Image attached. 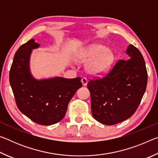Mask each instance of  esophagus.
<instances>
[{
    "label": "esophagus",
    "instance_id": "esophagus-1",
    "mask_svg": "<svg viewBox=\"0 0 158 158\" xmlns=\"http://www.w3.org/2000/svg\"><path fill=\"white\" fill-rule=\"evenodd\" d=\"M81 83L84 86H85V85H87V83H88V80L87 79L85 78V77H83V78L81 79Z\"/></svg>",
    "mask_w": 158,
    "mask_h": 158
}]
</instances>
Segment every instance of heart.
Returning <instances> with one entry per match:
<instances>
[{
    "label": "heart",
    "mask_w": 158,
    "mask_h": 158,
    "mask_svg": "<svg viewBox=\"0 0 158 158\" xmlns=\"http://www.w3.org/2000/svg\"><path fill=\"white\" fill-rule=\"evenodd\" d=\"M114 53L111 49H106L101 44H94L84 51L79 56L82 62L90 61L87 69L90 73L100 75L105 73L114 62Z\"/></svg>",
    "instance_id": "obj_1"
}]
</instances>
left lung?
<instances>
[{
  "mask_svg": "<svg viewBox=\"0 0 158 158\" xmlns=\"http://www.w3.org/2000/svg\"><path fill=\"white\" fill-rule=\"evenodd\" d=\"M126 53L129 59L118 60L105 77L87 84L93 116L102 124L112 125L129 118L146 91L148 74L142 54L132 44Z\"/></svg>",
  "mask_w": 158,
  "mask_h": 158,
  "instance_id": "left-lung-1",
  "label": "left lung"
}]
</instances>
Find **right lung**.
Wrapping results in <instances>:
<instances>
[{
  "mask_svg": "<svg viewBox=\"0 0 158 158\" xmlns=\"http://www.w3.org/2000/svg\"><path fill=\"white\" fill-rule=\"evenodd\" d=\"M39 46L32 39L19 48L10 70V83L21 113L37 124L50 125L63 118L69 102L82 84L81 77L34 79L29 59L32 49Z\"/></svg>",
  "mask_w": 158,
  "mask_h": 158,
  "instance_id": "right-lung-1",
  "label": "right lung"
}]
</instances>
